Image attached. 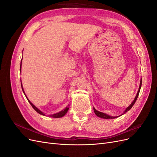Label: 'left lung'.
<instances>
[{"label": "left lung", "instance_id": "8db88e82", "mask_svg": "<svg viewBox=\"0 0 157 157\" xmlns=\"http://www.w3.org/2000/svg\"><path fill=\"white\" fill-rule=\"evenodd\" d=\"M141 87V82H140V88H139V90H138V92H137V94L136 96V98H135V99H134V100L133 101V102L130 104V105H129V106H128V107L126 108L125 111L124 112V113H123V114H124L126 112H127L128 111H129L130 109L133 107V105H134L136 101V100H137V97H138V96H139V93H140V91ZM94 111L95 114H96V115L98 117H100V118H105V119H112V118H115L118 117H111V116H109V115H106V114H105V113H101V112H99V111H97L96 109H95V108H94ZM118 117H119V116H118Z\"/></svg>", "mask_w": 157, "mask_h": 157}]
</instances>
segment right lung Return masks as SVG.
Segmentation results:
<instances>
[{"mask_svg":"<svg viewBox=\"0 0 157 157\" xmlns=\"http://www.w3.org/2000/svg\"><path fill=\"white\" fill-rule=\"evenodd\" d=\"M20 71H21V67H20ZM21 88H22V90H23V93H24V94H25V92H24V90H23V87H22V84H21ZM27 98V97H26ZM27 100H28V101L29 102V103L31 104V105L33 107V108L35 109V110L38 113H39V114H40V115H44V114L42 113V111H40L39 109H37L34 105H33V104L29 100V99H27ZM68 110H69V107H66L65 109H63V110H62L61 111H60L59 113H56V114H54V115H50V117H54V118H59V117H63L66 113H67V112L68 111Z\"/></svg>","mask_w":157,"mask_h":157,"instance_id":"obj_1","label":"right lung"}]
</instances>
